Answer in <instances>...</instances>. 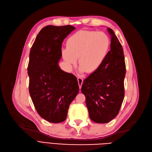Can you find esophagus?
Returning a JSON list of instances; mask_svg holds the SVG:
<instances>
[{"mask_svg":"<svg viewBox=\"0 0 152 152\" xmlns=\"http://www.w3.org/2000/svg\"><path fill=\"white\" fill-rule=\"evenodd\" d=\"M77 80H78V83H79V88L81 89V87L82 85V83H83V79L81 77H77Z\"/></svg>","mask_w":152,"mask_h":152,"instance_id":"34e87169","label":"esophagus"}]
</instances>
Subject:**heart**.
<instances>
[{"label": "heart", "mask_w": 152, "mask_h": 152, "mask_svg": "<svg viewBox=\"0 0 152 152\" xmlns=\"http://www.w3.org/2000/svg\"><path fill=\"white\" fill-rule=\"evenodd\" d=\"M62 56L69 66L79 58L80 71L93 73L102 65L109 52L110 39L103 31L80 30L69 37Z\"/></svg>", "instance_id": "heart-1"}]
</instances>
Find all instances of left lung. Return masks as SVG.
<instances>
[{"label":"left lung","instance_id":"8db88e82","mask_svg":"<svg viewBox=\"0 0 152 152\" xmlns=\"http://www.w3.org/2000/svg\"><path fill=\"white\" fill-rule=\"evenodd\" d=\"M107 30L111 37L110 50L102 65L86 78L81 88L90 118L99 124L107 123L117 115L124 98L123 49L114 31Z\"/></svg>","mask_w":152,"mask_h":152}]
</instances>
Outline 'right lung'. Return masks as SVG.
Returning <instances> with one entry per match:
<instances>
[{
  "label": "right lung",
  "mask_w": 152,
  "mask_h": 152,
  "mask_svg": "<svg viewBox=\"0 0 152 152\" xmlns=\"http://www.w3.org/2000/svg\"><path fill=\"white\" fill-rule=\"evenodd\" d=\"M75 29L71 25L45 26L30 49L29 93L37 112L49 122L65 120L69 106L79 91L76 77L58 65L63 41Z\"/></svg>",
  "instance_id": "1"
}]
</instances>
